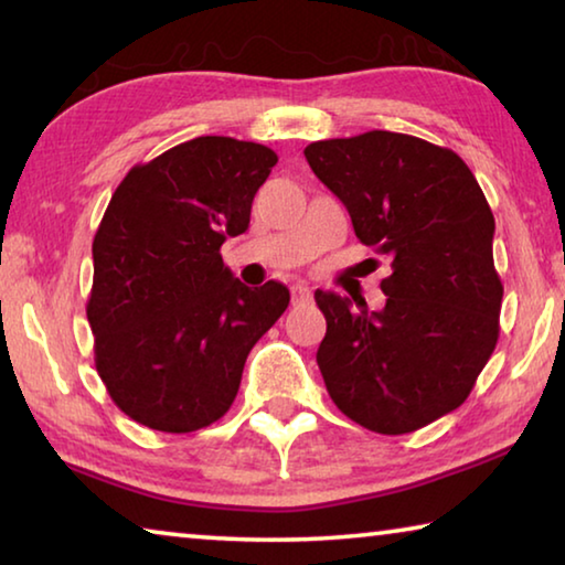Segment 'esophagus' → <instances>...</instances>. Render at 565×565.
Returning a JSON list of instances; mask_svg holds the SVG:
<instances>
[{"instance_id": "34e87169", "label": "esophagus", "mask_w": 565, "mask_h": 565, "mask_svg": "<svg viewBox=\"0 0 565 565\" xmlns=\"http://www.w3.org/2000/svg\"><path fill=\"white\" fill-rule=\"evenodd\" d=\"M291 299H294V303H309L311 301L309 286H306V284H294L291 286Z\"/></svg>"}]
</instances>
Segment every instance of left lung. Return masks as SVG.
<instances>
[{
	"mask_svg": "<svg viewBox=\"0 0 565 565\" xmlns=\"http://www.w3.org/2000/svg\"><path fill=\"white\" fill-rule=\"evenodd\" d=\"M303 157L347 206L359 242L391 256L381 311L313 294L327 317L323 384L369 431H418L463 404L499 341L491 206L456 151L411 134L323 139Z\"/></svg>",
	"mask_w": 565,
	"mask_h": 565,
	"instance_id": "8db88e82",
	"label": "left lung"
}]
</instances>
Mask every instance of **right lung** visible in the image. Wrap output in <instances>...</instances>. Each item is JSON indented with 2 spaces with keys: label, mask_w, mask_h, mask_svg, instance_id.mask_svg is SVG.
Wrapping results in <instances>:
<instances>
[{
  "label": "right lung",
  "mask_w": 565,
  "mask_h": 565,
  "mask_svg": "<svg viewBox=\"0 0 565 565\" xmlns=\"http://www.w3.org/2000/svg\"><path fill=\"white\" fill-rule=\"evenodd\" d=\"M279 161L269 147L196 137L137 164L94 234L87 319L94 366L137 424L191 434L222 418L248 351L289 289H248L218 248L248 228L254 194Z\"/></svg>",
  "instance_id": "right-lung-1"
}]
</instances>
